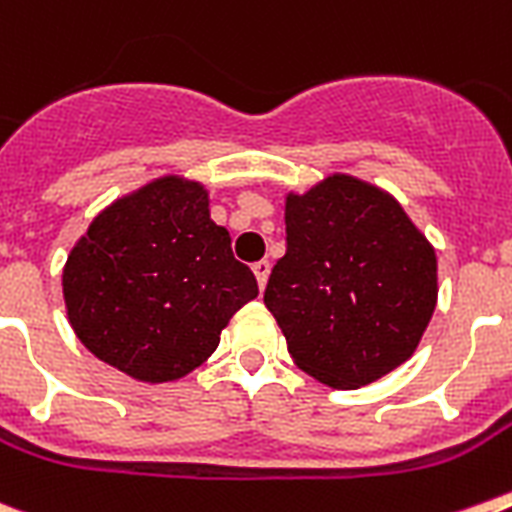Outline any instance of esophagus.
Listing matches in <instances>:
<instances>
[{
  "label": "esophagus",
  "mask_w": 512,
  "mask_h": 512,
  "mask_svg": "<svg viewBox=\"0 0 512 512\" xmlns=\"http://www.w3.org/2000/svg\"><path fill=\"white\" fill-rule=\"evenodd\" d=\"M252 273H255V278H257V286H260V289H265V283H268V276H270L268 260H260V263L252 265Z\"/></svg>",
  "instance_id": "esophagus-1"
}]
</instances>
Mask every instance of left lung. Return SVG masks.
Here are the masks:
<instances>
[{"label":"left lung","instance_id":"1","mask_svg":"<svg viewBox=\"0 0 512 512\" xmlns=\"http://www.w3.org/2000/svg\"><path fill=\"white\" fill-rule=\"evenodd\" d=\"M265 307L296 367L362 388L416 351L437 304V257L388 192L333 174L286 197V255Z\"/></svg>","mask_w":512,"mask_h":512}]
</instances>
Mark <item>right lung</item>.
Returning a JSON list of instances; mask_svg holds the SVG:
<instances>
[{"mask_svg": "<svg viewBox=\"0 0 512 512\" xmlns=\"http://www.w3.org/2000/svg\"><path fill=\"white\" fill-rule=\"evenodd\" d=\"M72 330L90 354L143 382L184 377L257 296L203 184L163 176L90 223L64 265Z\"/></svg>", "mask_w": 512, "mask_h": 512, "instance_id": "add662e5", "label": "right lung"}]
</instances>
